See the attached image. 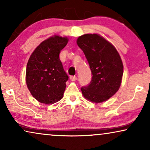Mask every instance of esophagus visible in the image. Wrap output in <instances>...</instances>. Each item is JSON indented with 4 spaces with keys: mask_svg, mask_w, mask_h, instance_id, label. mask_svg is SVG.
<instances>
[{
    "mask_svg": "<svg viewBox=\"0 0 150 150\" xmlns=\"http://www.w3.org/2000/svg\"><path fill=\"white\" fill-rule=\"evenodd\" d=\"M69 79L71 81H75L77 80V77L75 76H70V77H69Z\"/></svg>",
    "mask_w": 150,
    "mask_h": 150,
    "instance_id": "obj_1",
    "label": "esophagus"
}]
</instances>
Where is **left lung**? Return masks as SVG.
I'll list each match as a JSON object with an SVG mask.
<instances>
[{
  "label": "left lung",
  "mask_w": 150,
  "mask_h": 150,
  "mask_svg": "<svg viewBox=\"0 0 150 150\" xmlns=\"http://www.w3.org/2000/svg\"><path fill=\"white\" fill-rule=\"evenodd\" d=\"M77 44L89 63L92 79L81 88L86 99L100 103L115 94L122 83L124 71L122 61L115 48L98 34L80 36Z\"/></svg>",
  "instance_id": "1"
}]
</instances>
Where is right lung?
Listing matches in <instances>:
<instances>
[{"label":"right lung","mask_w":150,"mask_h":150,"mask_svg":"<svg viewBox=\"0 0 150 150\" xmlns=\"http://www.w3.org/2000/svg\"><path fill=\"white\" fill-rule=\"evenodd\" d=\"M67 38L54 35L42 42L30 55L26 65V85L41 103L54 104L63 97L68 76L59 59Z\"/></svg>","instance_id":"add662e5"}]
</instances>
